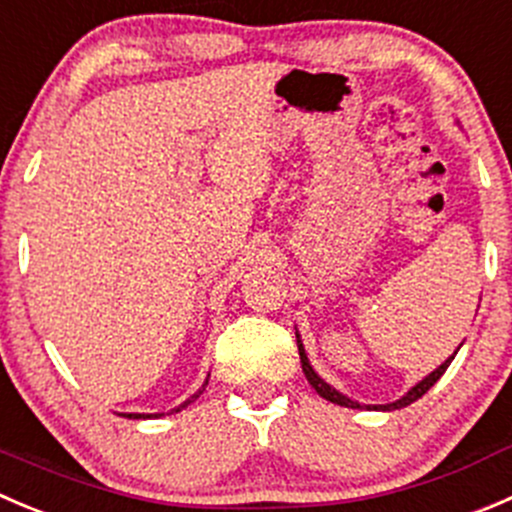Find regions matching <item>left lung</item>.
I'll list each match as a JSON object with an SVG mask.
<instances>
[{"label": "left lung", "mask_w": 512, "mask_h": 512, "mask_svg": "<svg viewBox=\"0 0 512 512\" xmlns=\"http://www.w3.org/2000/svg\"><path fill=\"white\" fill-rule=\"evenodd\" d=\"M295 337H297V350H300L302 372H305L307 382H310L312 388L317 390V395H320V398H325V400H330V403L342 405V408H352V410H362V408H367V410H400V408H408L410 403H415V400H418V398H423V395L428 393L430 388H433L435 382H438L440 377H443V372L448 370V365H450V362H453V357H455V352H453V355H450L448 360L443 362V365L435 367V370L430 372V375H425L423 380L418 382V385H413V388H410L408 393L403 395V398L395 400V403H388V405H362V403H357V400H350V398H347V395H342L340 390H335L330 385V382H325L320 375H317L315 367L310 365V357H307V352H305V347H302V340H300V335H297V332H295ZM458 350H460V347H458Z\"/></svg>", "instance_id": "obj_1"}]
</instances>
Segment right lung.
Segmentation results:
<instances>
[{
    "label": "right lung",
    "mask_w": 512,
    "mask_h": 512,
    "mask_svg": "<svg viewBox=\"0 0 512 512\" xmlns=\"http://www.w3.org/2000/svg\"><path fill=\"white\" fill-rule=\"evenodd\" d=\"M207 377H210V375H207ZM205 385H207V380H205ZM205 385H202V388L197 390V393L192 395V398H187L185 403L177 405V408L172 410V413H180L182 408H187V405H190V403H195V400L200 398V395H202V390H205ZM172 413H170V415H172ZM162 415H165V413H155V415H152V413H147V415H145V413H124V418H130V420H145V418H162Z\"/></svg>",
    "instance_id": "obj_1"
}]
</instances>
